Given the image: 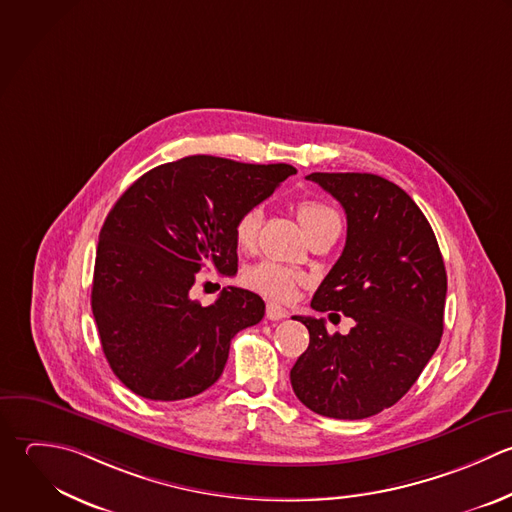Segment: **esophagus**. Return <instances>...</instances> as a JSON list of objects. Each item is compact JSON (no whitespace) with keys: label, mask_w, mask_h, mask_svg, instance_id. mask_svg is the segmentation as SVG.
Instances as JSON below:
<instances>
[{"label":"esophagus","mask_w":512,"mask_h":512,"mask_svg":"<svg viewBox=\"0 0 512 512\" xmlns=\"http://www.w3.org/2000/svg\"><path fill=\"white\" fill-rule=\"evenodd\" d=\"M265 315H267L269 321H281V319L287 317V309H283V307L277 305V303H269Z\"/></svg>","instance_id":"obj_1"}]
</instances>
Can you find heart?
I'll return each instance as SVG.
<instances>
[{"mask_svg":"<svg viewBox=\"0 0 512 512\" xmlns=\"http://www.w3.org/2000/svg\"><path fill=\"white\" fill-rule=\"evenodd\" d=\"M297 213H299V221L303 223L307 233L329 219H339L337 213L329 205L315 201V199L301 201L297 207ZM261 219H263V209L259 205L247 207L245 211L239 213V217L233 223V241L239 251H251L255 247ZM301 281H303L301 273H297L285 265L273 263V261H261V263L245 269V273H243V283L249 289H253L255 293H259L267 299H275V301L291 299L295 293V287Z\"/></svg>","mask_w":512,"mask_h":512,"instance_id":"b5f03b06","label":"heart"}]
</instances>
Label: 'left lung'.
Here are the masks:
<instances>
[{"label": "left lung", "instance_id": "left-lung-1", "mask_svg": "<svg viewBox=\"0 0 512 512\" xmlns=\"http://www.w3.org/2000/svg\"><path fill=\"white\" fill-rule=\"evenodd\" d=\"M347 213L341 257L313 295L315 311H341L349 335L293 317L309 347L291 369L297 399L331 419H367L393 407L419 379L443 335L447 271L417 203L373 173H311ZM335 315V313H331Z\"/></svg>", "mask_w": 512, "mask_h": 512}]
</instances>
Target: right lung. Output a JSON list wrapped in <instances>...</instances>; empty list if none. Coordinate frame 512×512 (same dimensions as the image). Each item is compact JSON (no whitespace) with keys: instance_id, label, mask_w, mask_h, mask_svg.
I'll return each instance as SVG.
<instances>
[{"instance_id":"obj_1","label":"right lung","mask_w":512,"mask_h":512,"mask_svg":"<svg viewBox=\"0 0 512 512\" xmlns=\"http://www.w3.org/2000/svg\"><path fill=\"white\" fill-rule=\"evenodd\" d=\"M293 165L191 155L141 175L113 205L95 255L91 309L115 377L151 401H181L223 373L231 339L265 315L259 295L227 287L203 307L199 271L237 273L233 223Z\"/></svg>"}]
</instances>
